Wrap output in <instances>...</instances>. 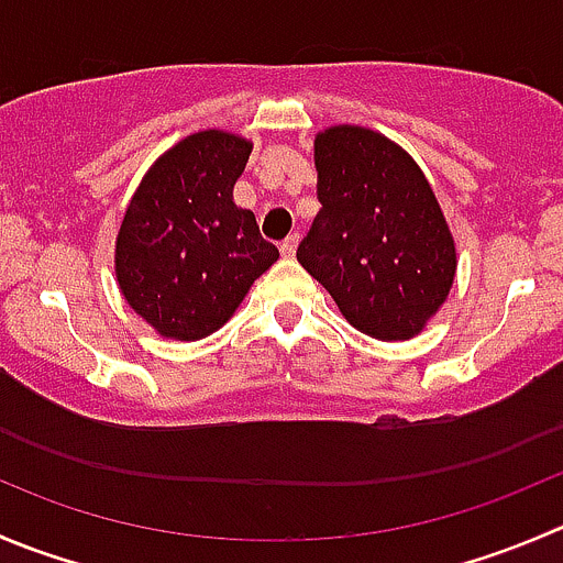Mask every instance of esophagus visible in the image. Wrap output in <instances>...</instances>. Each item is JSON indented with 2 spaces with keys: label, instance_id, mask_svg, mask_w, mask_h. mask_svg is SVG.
<instances>
[{
  "label": "esophagus",
  "instance_id": "1",
  "mask_svg": "<svg viewBox=\"0 0 563 563\" xmlns=\"http://www.w3.org/2000/svg\"><path fill=\"white\" fill-rule=\"evenodd\" d=\"M297 244H299V233H291V236H286V239H283V242H280V253L291 258V255L297 253Z\"/></svg>",
  "mask_w": 563,
  "mask_h": 563
}]
</instances>
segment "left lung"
I'll use <instances>...</instances> for the list:
<instances>
[{
    "mask_svg": "<svg viewBox=\"0 0 563 563\" xmlns=\"http://www.w3.org/2000/svg\"><path fill=\"white\" fill-rule=\"evenodd\" d=\"M319 203L297 258L352 327L379 341L418 335L445 302L456 250L412 156L360 125L316 136Z\"/></svg>",
    "mask_w": 563,
    "mask_h": 563,
    "instance_id": "left-lung-1",
    "label": "left lung"
}]
</instances>
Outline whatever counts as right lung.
I'll use <instances>...</instances> for the list:
<instances>
[{"label": "right lung", "instance_id": "add662e5", "mask_svg": "<svg viewBox=\"0 0 563 563\" xmlns=\"http://www.w3.org/2000/svg\"><path fill=\"white\" fill-rule=\"evenodd\" d=\"M250 151L242 136L198 131L151 167L125 209L114 272L125 302L159 335L217 332L280 255L253 211L233 203Z\"/></svg>", "mask_w": 563, "mask_h": 563}]
</instances>
